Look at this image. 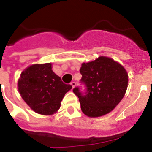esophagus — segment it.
<instances>
[{"mask_svg": "<svg viewBox=\"0 0 152 152\" xmlns=\"http://www.w3.org/2000/svg\"><path fill=\"white\" fill-rule=\"evenodd\" d=\"M71 85L72 86V88H74L76 85V83L75 81H72L71 82Z\"/></svg>", "mask_w": 152, "mask_h": 152, "instance_id": "1", "label": "esophagus"}]
</instances>
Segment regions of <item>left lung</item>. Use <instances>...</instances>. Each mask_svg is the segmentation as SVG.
<instances>
[{
  "label": "left lung",
  "mask_w": 152,
  "mask_h": 152,
  "mask_svg": "<svg viewBox=\"0 0 152 152\" xmlns=\"http://www.w3.org/2000/svg\"><path fill=\"white\" fill-rule=\"evenodd\" d=\"M80 83L85 86L73 88L79 98L83 113L88 117H100L110 113L123 98L128 84L126 71L113 59L101 56L82 64Z\"/></svg>",
  "instance_id": "left-lung-1"
}]
</instances>
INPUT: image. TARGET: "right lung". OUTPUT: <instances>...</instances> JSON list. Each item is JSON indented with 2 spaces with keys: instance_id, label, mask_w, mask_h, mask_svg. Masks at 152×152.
I'll list each match as a JSON object with an SVG mask.
<instances>
[{
  "instance_id": "1",
  "label": "right lung",
  "mask_w": 152,
  "mask_h": 152,
  "mask_svg": "<svg viewBox=\"0 0 152 152\" xmlns=\"http://www.w3.org/2000/svg\"><path fill=\"white\" fill-rule=\"evenodd\" d=\"M72 88L51 70L50 64L31 65L22 72L18 80L22 99L34 112L44 115L59 110L64 96Z\"/></svg>"
}]
</instances>
